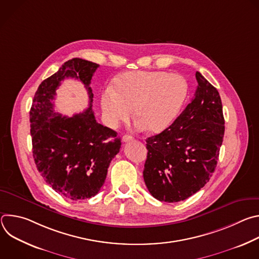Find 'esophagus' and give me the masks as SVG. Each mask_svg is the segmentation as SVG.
<instances>
[{
    "label": "esophagus",
    "instance_id": "esophagus-1",
    "mask_svg": "<svg viewBox=\"0 0 259 259\" xmlns=\"http://www.w3.org/2000/svg\"><path fill=\"white\" fill-rule=\"evenodd\" d=\"M131 140H133V137L130 136V135H124L122 137V141L123 142H128V141H131Z\"/></svg>",
    "mask_w": 259,
    "mask_h": 259
}]
</instances>
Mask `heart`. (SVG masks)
<instances>
[{
  "mask_svg": "<svg viewBox=\"0 0 259 259\" xmlns=\"http://www.w3.org/2000/svg\"><path fill=\"white\" fill-rule=\"evenodd\" d=\"M188 91V82L180 73L128 71L116 78L114 89L103 91L102 115L105 123L115 128L127 122L134 109V119L139 128L159 133L176 119Z\"/></svg>",
  "mask_w": 259,
  "mask_h": 259,
  "instance_id": "obj_1",
  "label": "heart"
}]
</instances>
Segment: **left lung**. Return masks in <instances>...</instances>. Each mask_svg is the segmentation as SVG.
I'll return each mask as SVG.
<instances>
[{
    "instance_id": "obj_1",
    "label": "left lung",
    "mask_w": 259,
    "mask_h": 259,
    "mask_svg": "<svg viewBox=\"0 0 259 259\" xmlns=\"http://www.w3.org/2000/svg\"><path fill=\"white\" fill-rule=\"evenodd\" d=\"M198 87L191 102L163 132L146 139L143 179L161 202L188 199L209 181L225 135L218 91L197 71Z\"/></svg>"
}]
</instances>
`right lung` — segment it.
Segmentation results:
<instances>
[{"mask_svg":"<svg viewBox=\"0 0 259 259\" xmlns=\"http://www.w3.org/2000/svg\"><path fill=\"white\" fill-rule=\"evenodd\" d=\"M98 66L82 58L67 60L40 84L29 112L36 169L56 193L73 201L94 197L100 191L121 147L117 132L97 123L92 110L90 84ZM66 77L81 80L90 95V107L72 117L54 112L56 89Z\"/></svg>","mask_w":259,"mask_h":259,"instance_id":"right-lung-1","label":"right lung"}]
</instances>
